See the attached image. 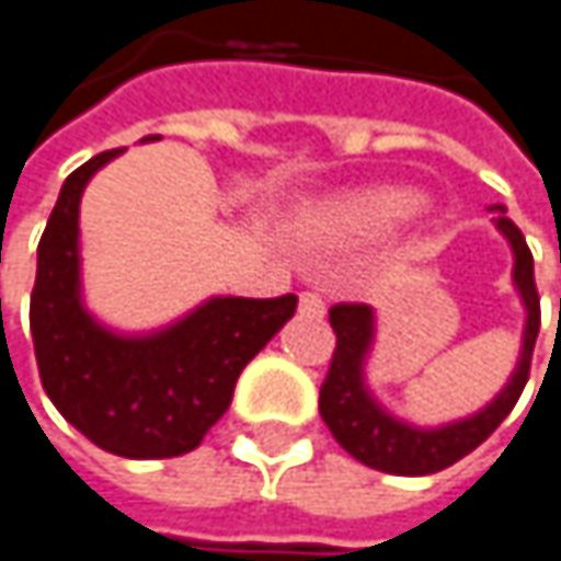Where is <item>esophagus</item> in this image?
Returning a JSON list of instances; mask_svg holds the SVG:
<instances>
[{
	"label": "esophagus",
	"mask_w": 561,
	"mask_h": 561,
	"mask_svg": "<svg viewBox=\"0 0 561 561\" xmlns=\"http://www.w3.org/2000/svg\"><path fill=\"white\" fill-rule=\"evenodd\" d=\"M298 311H301L305 318H324V298H321L318 291H301Z\"/></svg>",
	"instance_id": "esophagus-1"
}]
</instances>
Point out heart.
<instances>
[{
  "label": "heart",
  "instance_id": "heart-1",
  "mask_svg": "<svg viewBox=\"0 0 561 561\" xmlns=\"http://www.w3.org/2000/svg\"><path fill=\"white\" fill-rule=\"evenodd\" d=\"M419 210V197L405 187H370L334 201L321 214V233L331 240L383 237Z\"/></svg>",
  "mask_w": 561,
  "mask_h": 561
}]
</instances>
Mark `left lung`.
<instances>
[{
    "label": "left lung",
    "instance_id": "left-lung-1",
    "mask_svg": "<svg viewBox=\"0 0 561 561\" xmlns=\"http://www.w3.org/2000/svg\"><path fill=\"white\" fill-rule=\"evenodd\" d=\"M494 220L504 230L516 256L513 279L526 301V334H523V357H519L513 380L484 412L465 422L445 425V428H432V432L396 422L370 399V392L364 390V354L374 337V311L357 301H341L331 308V328L337 334V344H334L331 367L321 383L318 409H321L324 425L337 438V445L360 465L387 471V474H405V478L435 474L442 468H451L465 455H471L481 442H488L494 428L510 415V409L516 405L519 392L529 380L533 347L539 334V291L533 279V253L526 247V237L506 217L504 207H497Z\"/></svg>",
    "mask_w": 561,
    "mask_h": 561
}]
</instances>
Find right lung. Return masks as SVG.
I'll use <instances>...</instances> for the list:
<instances>
[{
    "mask_svg": "<svg viewBox=\"0 0 561 561\" xmlns=\"http://www.w3.org/2000/svg\"><path fill=\"white\" fill-rule=\"evenodd\" d=\"M123 149L67 174L38 243L32 341L42 387L96 448L119 458L194 451L227 412L237 377L295 314L298 298H214L152 337H116L77 291V207L90 174Z\"/></svg>",
    "mask_w": 561,
    "mask_h": 561,
    "instance_id": "add662e5",
    "label": "right lung"
}]
</instances>
